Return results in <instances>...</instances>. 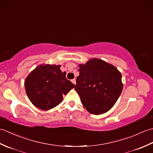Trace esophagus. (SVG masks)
Returning <instances> with one entry per match:
<instances>
[{
	"label": "esophagus",
	"instance_id": "esophagus-1",
	"mask_svg": "<svg viewBox=\"0 0 153 153\" xmlns=\"http://www.w3.org/2000/svg\"><path fill=\"white\" fill-rule=\"evenodd\" d=\"M71 82H72L74 84V85H76V80L75 79H74L71 80Z\"/></svg>",
	"mask_w": 153,
	"mask_h": 153
}]
</instances>
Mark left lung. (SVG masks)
Returning a JSON list of instances; mask_svg holds the SVG:
<instances>
[{
	"mask_svg": "<svg viewBox=\"0 0 153 153\" xmlns=\"http://www.w3.org/2000/svg\"><path fill=\"white\" fill-rule=\"evenodd\" d=\"M75 90L85 109L92 114L108 112L115 105L123 89L122 74L112 64L91 58L79 64Z\"/></svg>",
	"mask_w": 153,
	"mask_h": 153,
	"instance_id": "left-lung-1",
	"label": "left lung"
}]
</instances>
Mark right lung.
Listing matches in <instances>:
<instances>
[{"label":"right lung","mask_w":153,"mask_h":153,"mask_svg":"<svg viewBox=\"0 0 153 153\" xmlns=\"http://www.w3.org/2000/svg\"><path fill=\"white\" fill-rule=\"evenodd\" d=\"M60 65L40 64L25 80V92L31 103L43 110L54 108L62 101L63 95L76 86L60 70Z\"/></svg>","instance_id":"1"}]
</instances>
